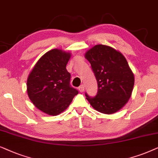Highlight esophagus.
<instances>
[{"instance_id": "34e87169", "label": "esophagus", "mask_w": 158, "mask_h": 158, "mask_svg": "<svg viewBox=\"0 0 158 158\" xmlns=\"http://www.w3.org/2000/svg\"><path fill=\"white\" fill-rule=\"evenodd\" d=\"M79 91L80 92H82L85 91V85H81V86H79Z\"/></svg>"}]
</instances>
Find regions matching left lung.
<instances>
[{"label":"left lung","mask_w":158,"mask_h":158,"mask_svg":"<svg viewBox=\"0 0 158 158\" xmlns=\"http://www.w3.org/2000/svg\"><path fill=\"white\" fill-rule=\"evenodd\" d=\"M85 58L98 81L96 95L90 97L86 92V98L99 112H117L128 102L134 85V74L127 59L120 52L104 45L94 46L86 52Z\"/></svg>","instance_id":"left-lung-1"}]
</instances>
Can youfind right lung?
<instances>
[{
    "mask_svg": "<svg viewBox=\"0 0 158 158\" xmlns=\"http://www.w3.org/2000/svg\"><path fill=\"white\" fill-rule=\"evenodd\" d=\"M70 56L61 50H50L40 58L27 79L29 99L48 115L60 114L79 93L71 86V74L66 68Z\"/></svg>",
    "mask_w": 158,
    "mask_h": 158,
    "instance_id": "add662e5",
    "label": "right lung"
}]
</instances>
